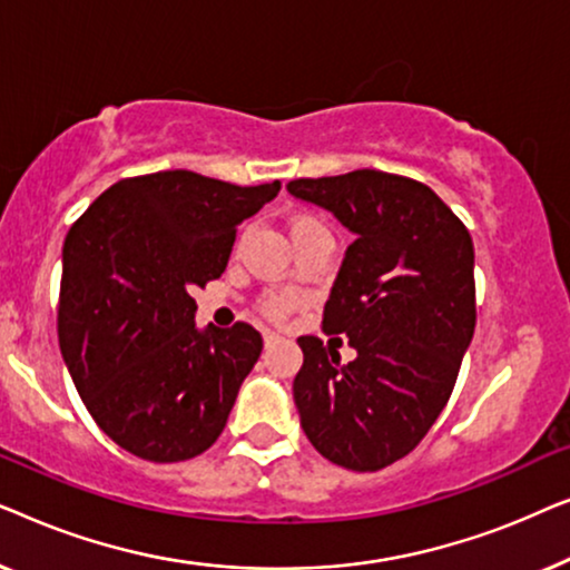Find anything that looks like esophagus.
Listing matches in <instances>:
<instances>
[{
    "label": "esophagus",
    "instance_id": "34e87169",
    "mask_svg": "<svg viewBox=\"0 0 570 570\" xmlns=\"http://www.w3.org/2000/svg\"><path fill=\"white\" fill-rule=\"evenodd\" d=\"M279 342H283V337H279L277 332H272V330L264 332V347H275V345H279Z\"/></svg>",
    "mask_w": 570,
    "mask_h": 570
}]
</instances>
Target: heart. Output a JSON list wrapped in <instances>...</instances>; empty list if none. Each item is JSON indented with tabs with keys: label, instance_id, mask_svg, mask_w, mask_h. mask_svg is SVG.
<instances>
[{
	"label": "heart",
	"instance_id": "b5f03b06",
	"mask_svg": "<svg viewBox=\"0 0 570 570\" xmlns=\"http://www.w3.org/2000/svg\"><path fill=\"white\" fill-rule=\"evenodd\" d=\"M314 228H324V225L311 215H295L291 220V238L298 236V233H306ZM295 303H298V298H295L293 293H269L262 298V311L272 318H283L285 314H291V311L295 308Z\"/></svg>",
	"mask_w": 570,
	"mask_h": 570
}]
</instances>
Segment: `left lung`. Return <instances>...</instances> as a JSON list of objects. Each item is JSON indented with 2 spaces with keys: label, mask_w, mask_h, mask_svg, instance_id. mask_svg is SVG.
I'll return each mask as SVG.
<instances>
[{
  "label": "left lung",
  "mask_w": 570,
  "mask_h": 570,
  "mask_svg": "<svg viewBox=\"0 0 570 570\" xmlns=\"http://www.w3.org/2000/svg\"><path fill=\"white\" fill-rule=\"evenodd\" d=\"M287 191L355 233L322 326L357 357L340 363L332 342L298 337L301 428L330 462L384 470L425 439L454 392L478 322L470 230L425 184L384 170L295 178Z\"/></svg>",
  "instance_id": "left-lung-1"
}]
</instances>
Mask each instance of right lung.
Listing matches in <instances>:
<instances>
[{"label":"right lung","instance_id":"obj_1","mask_svg":"<svg viewBox=\"0 0 570 570\" xmlns=\"http://www.w3.org/2000/svg\"><path fill=\"white\" fill-rule=\"evenodd\" d=\"M277 191L279 181L158 170L116 181L69 228L61 357L100 431L129 454L184 462L223 433L262 334L246 322L197 330L191 293L223 275L236 228Z\"/></svg>","mask_w":570,"mask_h":570}]
</instances>
